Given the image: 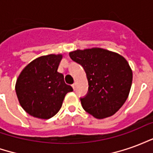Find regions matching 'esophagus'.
I'll return each instance as SVG.
<instances>
[{"label":"esophagus","instance_id":"esophagus-1","mask_svg":"<svg viewBox=\"0 0 153 153\" xmlns=\"http://www.w3.org/2000/svg\"><path fill=\"white\" fill-rule=\"evenodd\" d=\"M72 88H73L74 90H75V83H74V84H72Z\"/></svg>","mask_w":153,"mask_h":153}]
</instances>
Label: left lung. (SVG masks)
Here are the masks:
<instances>
[{
    "mask_svg": "<svg viewBox=\"0 0 153 153\" xmlns=\"http://www.w3.org/2000/svg\"><path fill=\"white\" fill-rule=\"evenodd\" d=\"M70 57L83 67L88 81V93L80 97L84 111L97 119L114 115L131 88L133 74L127 60L101 48L74 51Z\"/></svg>",
    "mask_w": 153,
    "mask_h": 153,
    "instance_id": "obj_1",
    "label": "left lung"
}]
</instances>
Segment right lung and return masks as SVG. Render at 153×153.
Returning a JSON list of instances; mask_svg holds the SVG:
<instances>
[{
    "label": "right lung",
    "instance_id": "add662e5",
    "mask_svg": "<svg viewBox=\"0 0 153 153\" xmlns=\"http://www.w3.org/2000/svg\"><path fill=\"white\" fill-rule=\"evenodd\" d=\"M61 55H47L29 63L19 74L15 91L26 112L40 119H49L62 106L65 96L73 88L57 72Z\"/></svg>",
    "mask_w": 153,
    "mask_h": 153
}]
</instances>
